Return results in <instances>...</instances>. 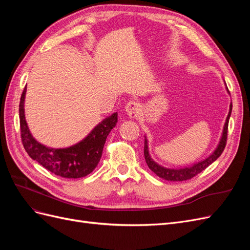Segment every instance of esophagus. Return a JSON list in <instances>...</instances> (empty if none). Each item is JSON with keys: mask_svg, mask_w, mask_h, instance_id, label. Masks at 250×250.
I'll return each mask as SVG.
<instances>
[{"mask_svg": "<svg viewBox=\"0 0 250 250\" xmlns=\"http://www.w3.org/2000/svg\"><path fill=\"white\" fill-rule=\"evenodd\" d=\"M125 110L130 118H137L141 112V105L137 101H129L126 104Z\"/></svg>", "mask_w": 250, "mask_h": 250, "instance_id": "34e87169", "label": "esophagus"}]
</instances>
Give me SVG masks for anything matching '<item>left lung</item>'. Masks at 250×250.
Listing matches in <instances>:
<instances>
[{
  "label": "left lung",
  "mask_w": 250,
  "mask_h": 250,
  "mask_svg": "<svg viewBox=\"0 0 250 250\" xmlns=\"http://www.w3.org/2000/svg\"><path fill=\"white\" fill-rule=\"evenodd\" d=\"M229 92V89H228ZM232 109V104H230L229 106V112L228 115V118H226L224 128H223V132H222V138L219 142V145L216 148V150L213 152V154H210L208 157H207L206 160H203L197 164H194L191 167H187V168H181V169H169V168H165L162 167L158 164H156L151 156L149 155V150H148V142L147 139H145V146H144V155H145V160L148 165L149 169L154 172L158 177H161L163 179L169 180V181H184L191 179L194 176L197 175L200 172H202L204 169L208 168L210 164H213L217 158L220 156L223 152V150L226 146V140H228V130H229V117L231 113Z\"/></svg>",
  "instance_id": "obj_1"
}]
</instances>
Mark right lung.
<instances>
[{"instance_id": "right-lung-1", "label": "right lung", "mask_w": 250, "mask_h": 250, "mask_svg": "<svg viewBox=\"0 0 250 250\" xmlns=\"http://www.w3.org/2000/svg\"><path fill=\"white\" fill-rule=\"evenodd\" d=\"M26 86L20 101L21 138L28 155L55 175L64 178H80L92 173L100 162L105 141L110 130L117 125L118 113L104 119L85 139L74 146L53 149L42 145L29 131L25 119Z\"/></svg>"}]
</instances>
